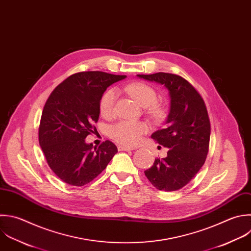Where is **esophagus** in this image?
Wrapping results in <instances>:
<instances>
[{
	"instance_id": "34e87169",
	"label": "esophagus",
	"mask_w": 251,
	"mask_h": 251,
	"mask_svg": "<svg viewBox=\"0 0 251 251\" xmlns=\"http://www.w3.org/2000/svg\"><path fill=\"white\" fill-rule=\"evenodd\" d=\"M133 149H135V148L125 146V145H120L119 146V150H121V151H130V150H133Z\"/></svg>"
}]
</instances>
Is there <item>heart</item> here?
Segmentation results:
<instances>
[{
	"label": "heart",
	"instance_id": "1",
	"mask_svg": "<svg viewBox=\"0 0 251 251\" xmlns=\"http://www.w3.org/2000/svg\"><path fill=\"white\" fill-rule=\"evenodd\" d=\"M124 90L129 94L140 106L149 107L157 100L156 90L143 82H133L126 85ZM117 92L114 89L107 90L100 101V111L104 118L112 119L116 114ZM154 114H160L161 110L157 107L152 109ZM146 130L144 124L137 121H122L112 127L111 133L114 139L125 145H134L142 137Z\"/></svg>",
	"mask_w": 251,
	"mask_h": 251
}]
</instances>
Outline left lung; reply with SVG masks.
I'll list each match as a JSON object with an SVG mask.
<instances>
[{
  "label": "left lung",
  "instance_id": "1",
  "mask_svg": "<svg viewBox=\"0 0 251 251\" xmlns=\"http://www.w3.org/2000/svg\"><path fill=\"white\" fill-rule=\"evenodd\" d=\"M137 77L164 85L170 96V111L163 129L152 133L160 145L169 148L166 158H157L144 171L159 190L175 191L187 184L205 163L210 141V121L203 99L181 76L157 73Z\"/></svg>",
  "mask_w": 251,
  "mask_h": 251
}]
</instances>
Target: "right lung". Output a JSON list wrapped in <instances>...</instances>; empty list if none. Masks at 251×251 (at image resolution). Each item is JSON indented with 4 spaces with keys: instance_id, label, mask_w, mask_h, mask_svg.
<instances>
[{
    "instance_id": "1",
    "label": "right lung",
    "mask_w": 251,
    "mask_h": 251,
    "mask_svg": "<svg viewBox=\"0 0 251 251\" xmlns=\"http://www.w3.org/2000/svg\"><path fill=\"white\" fill-rule=\"evenodd\" d=\"M126 77L103 72L77 73L49 96L41 116L39 143L49 167L66 183H89L118 152L110 140L94 147L85 138L96 129L104 92Z\"/></svg>"
}]
</instances>
